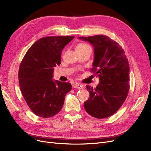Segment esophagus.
<instances>
[{
	"label": "esophagus",
	"instance_id": "esophagus-1",
	"mask_svg": "<svg viewBox=\"0 0 151 151\" xmlns=\"http://www.w3.org/2000/svg\"><path fill=\"white\" fill-rule=\"evenodd\" d=\"M73 87H74V88H76V89H82L83 88V85H82L81 84L76 83L74 86H73Z\"/></svg>",
	"mask_w": 151,
	"mask_h": 151
}]
</instances>
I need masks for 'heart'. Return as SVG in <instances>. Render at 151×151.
I'll use <instances>...</instances> for the list:
<instances>
[{"instance_id":"heart-1","label":"heart","mask_w":151,"mask_h":151,"mask_svg":"<svg viewBox=\"0 0 151 151\" xmlns=\"http://www.w3.org/2000/svg\"><path fill=\"white\" fill-rule=\"evenodd\" d=\"M89 47V45H88L87 44H85V43H81V44H79L78 45H77L76 48H88Z\"/></svg>"}]
</instances>
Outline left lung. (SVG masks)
Instances as JSON below:
<instances>
[{
	"label": "left lung",
	"mask_w": 151,
	"mask_h": 151,
	"mask_svg": "<svg viewBox=\"0 0 151 151\" xmlns=\"http://www.w3.org/2000/svg\"><path fill=\"white\" fill-rule=\"evenodd\" d=\"M93 45L94 60L91 69L99 78L96 88L86 86L89 99L84 103L87 113L105 118L116 112L129 91V64L120 45L106 36L79 38Z\"/></svg>",
	"instance_id": "8db88e82"
}]
</instances>
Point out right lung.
<instances>
[{
	"mask_svg": "<svg viewBox=\"0 0 151 151\" xmlns=\"http://www.w3.org/2000/svg\"><path fill=\"white\" fill-rule=\"evenodd\" d=\"M74 36L40 38L26 52L18 73L20 89L35 115L50 118L60 111L65 96L72 89L69 83L53 81V67L61 63L62 50Z\"/></svg>",
	"mask_w": 151,
	"mask_h": 151,
	"instance_id": "1",
	"label": "right lung"
}]
</instances>
